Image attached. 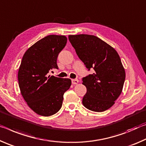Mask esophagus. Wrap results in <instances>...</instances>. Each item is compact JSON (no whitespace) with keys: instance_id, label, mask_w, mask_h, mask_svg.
I'll return each instance as SVG.
<instances>
[{"instance_id":"1","label":"esophagus","mask_w":146,"mask_h":146,"mask_svg":"<svg viewBox=\"0 0 146 146\" xmlns=\"http://www.w3.org/2000/svg\"><path fill=\"white\" fill-rule=\"evenodd\" d=\"M79 83V80H77V79H74V80H72V83L74 85H76V84H78Z\"/></svg>"}]
</instances>
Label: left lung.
<instances>
[{
	"mask_svg": "<svg viewBox=\"0 0 146 146\" xmlns=\"http://www.w3.org/2000/svg\"><path fill=\"white\" fill-rule=\"evenodd\" d=\"M68 39L89 70L94 73L83 78L87 88L83 105L94 112H103L113 106L122 92L125 72L114 48L96 36L70 35Z\"/></svg>",
	"mask_w": 146,
	"mask_h": 146,
	"instance_id": "obj_1",
	"label": "left lung"
}]
</instances>
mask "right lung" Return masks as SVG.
<instances>
[{
	"label": "right lung",
	"mask_w": 146,
	"mask_h": 146,
	"mask_svg": "<svg viewBox=\"0 0 146 146\" xmlns=\"http://www.w3.org/2000/svg\"><path fill=\"white\" fill-rule=\"evenodd\" d=\"M67 41L64 35H50L30 46L24 54L18 72L19 86L30 108L40 116H49L61 108L63 94L71 80L48 75L58 68L57 58Z\"/></svg>",
	"instance_id": "obj_1"
}]
</instances>
